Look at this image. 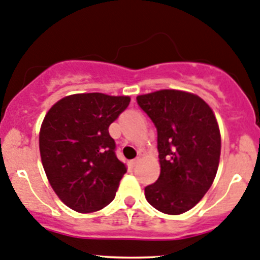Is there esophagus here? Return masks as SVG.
Listing matches in <instances>:
<instances>
[{
    "instance_id": "34e87169",
    "label": "esophagus",
    "mask_w": 260,
    "mask_h": 260,
    "mask_svg": "<svg viewBox=\"0 0 260 260\" xmlns=\"http://www.w3.org/2000/svg\"><path fill=\"white\" fill-rule=\"evenodd\" d=\"M140 164V158H135V160H131L129 161V165L132 166V168H136V166Z\"/></svg>"
}]
</instances>
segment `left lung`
<instances>
[{"instance_id": "8db88e82", "label": "left lung", "mask_w": 260, "mask_h": 260, "mask_svg": "<svg viewBox=\"0 0 260 260\" xmlns=\"http://www.w3.org/2000/svg\"><path fill=\"white\" fill-rule=\"evenodd\" d=\"M137 103L157 129L161 168L145 197L160 212L180 215L197 205L215 180L221 155L217 119L202 98L181 90L138 95Z\"/></svg>"}]
</instances>
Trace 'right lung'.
<instances>
[{
    "label": "right lung",
    "mask_w": 260,
    "mask_h": 260,
    "mask_svg": "<svg viewBox=\"0 0 260 260\" xmlns=\"http://www.w3.org/2000/svg\"><path fill=\"white\" fill-rule=\"evenodd\" d=\"M129 102V96L102 92L74 94L45 114L40 158L50 186L71 210L95 212L114 200L127 166L115 156L109 125Z\"/></svg>",
    "instance_id": "obj_1"
}]
</instances>
